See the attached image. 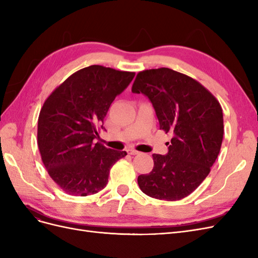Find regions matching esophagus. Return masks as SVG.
Instances as JSON below:
<instances>
[{
	"label": "esophagus",
	"mask_w": 258,
	"mask_h": 258,
	"mask_svg": "<svg viewBox=\"0 0 258 258\" xmlns=\"http://www.w3.org/2000/svg\"><path fill=\"white\" fill-rule=\"evenodd\" d=\"M127 152H128V154H130V155H138V154H140V152H138L137 150H135V148H128Z\"/></svg>",
	"instance_id": "esophagus-1"
}]
</instances>
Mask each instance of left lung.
<instances>
[{
    "label": "left lung",
    "mask_w": 258,
    "mask_h": 258,
    "mask_svg": "<svg viewBox=\"0 0 258 258\" xmlns=\"http://www.w3.org/2000/svg\"><path fill=\"white\" fill-rule=\"evenodd\" d=\"M132 92L152 102L163 131L172 132L167 155L154 154V168L138 177L147 196L181 200L204 182L221 151L223 110L207 88L168 68L139 72Z\"/></svg>",
    "instance_id": "obj_1"
}]
</instances>
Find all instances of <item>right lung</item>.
Instances as JSON below:
<instances>
[{"label": "right lung", "instance_id": "1", "mask_svg": "<svg viewBox=\"0 0 258 258\" xmlns=\"http://www.w3.org/2000/svg\"><path fill=\"white\" fill-rule=\"evenodd\" d=\"M135 72L90 66L73 73L54 89L41 108L37 145L50 177L71 196L103 189L114 163L127 153L95 143L116 96Z\"/></svg>", "mask_w": 258, "mask_h": 258}]
</instances>
